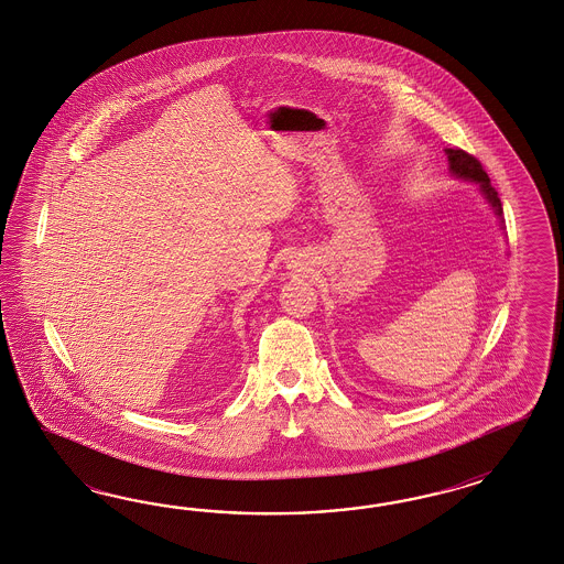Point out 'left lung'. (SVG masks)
I'll return each mask as SVG.
<instances>
[{
    "mask_svg": "<svg viewBox=\"0 0 564 564\" xmlns=\"http://www.w3.org/2000/svg\"><path fill=\"white\" fill-rule=\"evenodd\" d=\"M446 159H448V171L453 177L457 180H465V182H474L478 186L479 194L484 196V200L488 203V206L495 210L498 221H500V229H505V219H502V205H500V198H498V192L492 188L490 184V177L488 173L481 170V163H479L476 156H471L469 153H465L462 149H444Z\"/></svg>",
    "mask_w": 564,
    "mask_h": 564,
    "instance_id": "1",
    "label": "left lung"
}]
</instances>
